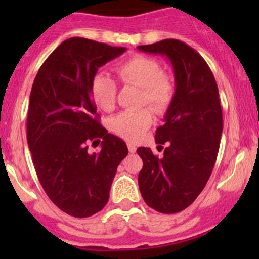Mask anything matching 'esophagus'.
Here are the masks:
<instances>
[{
    "mask_svg": "<svg viewBox=\"0 0 259 259\" xmlns=\"http://www.w3.org/2000/svg\"><path fill=\"white\" fill-rule=\"evenodd\" d=\"M127 149H129L130 153H135V151H137V146L132 144V143H127Z\"/></svg>",
    "mask_w": 259,
    "mask_h": 259,
    "instance_id": "obj_1",
    "label": "esophagus"
}]
</instances>
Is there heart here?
Returning a JSON list of instances; mask_svg holds the SVG:
<instances>
[{"instance_id":"obj_1","label":"heart","mask_w":259,"mask_h":259,"mask_svg":"<svg viewBox=\"0 0 259 259\" xmlns=\"http://www.w3.org/2000/svg\"><path fill=\"white\" fill-rule=\"evenodd\" d=\"M117 80L122 85L140 88V104H146L155 113L168 110L176 94V85L169 75L161 72L156 60L144 55H134L115 67ZM91 98L99 109L114 108L116 83L105 74H96L91 80ZM153 117L148 109L122 111L111 119V130L124 139L134 142L150 126Z\"/></svg>"}]
</instances>
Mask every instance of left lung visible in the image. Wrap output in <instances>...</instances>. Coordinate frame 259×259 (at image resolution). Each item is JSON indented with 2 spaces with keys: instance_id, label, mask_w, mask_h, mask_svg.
Here are the masks:
<instances>
[{
  "instance_id": "obj_1",
  "label": "left lung",
  "mask_w": 259,
  "mask_h": 259,
  "mask_svg": "<svg viewBox=\"0 0 259 259\" xmlns=\"http://www.w3.org/2000/svg\"><path fill=\"white\" fill-rule=\"evenodd\" d=\"M138 49L165 55L176 77L165 124L155 133L156 144L168 148L163 158L149 148L138 149L143 159L138 183L149 207L178 213L197 199L215 164L223 130L218 86L205 60L183 41L168 38Z\"/></svg>"
}]
</instances>
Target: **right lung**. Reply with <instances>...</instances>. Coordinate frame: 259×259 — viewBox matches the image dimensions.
Wrapping results in <instances>:
<instances>
[{"label": "right lung", "instance_id": "obj_1", "mask_svg": "<svg viewBox=\"0 0 259 259\" xmlns=\"http://www.w3.org/2000/svg\"><path fill=\"white\" fill-rule=\"evenodd\" d=\"M82 37L60 44L33 81L27 113V144L36 174L51 202L69 215L86 218L103 209L120 161L124 140L99 121L90 85L98 69L125 52ZM103 139L90 154L88 141Z\"/></svg>", "mask_w": 259, "mask_h": 259}]
</instances>
